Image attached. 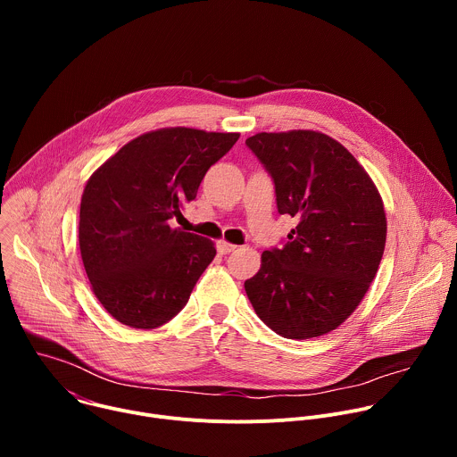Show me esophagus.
Listing matches in <instances>:
<instances>
[{"label":"esophagus","instance_id":"34e87169","mask_svg":"<svg viewBox=\"0 0 457 457\" xmlns=\"http://www.w3.org/2000/svg\"><path fill=\"white\" fill-rule=\"evenodd\" d=\"M217 249H219L220 254H228V253L235 251L237 245H235V244H229V242H226V240H220V242L217 244Z\"/></svg>","mask_w":457,"mask_h":457}]
</instances>
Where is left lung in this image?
Wrapping results in <instances>:
<instances>
[{
	"mask_svg": "<svg viewBox=\"0 0 457 457\" xmlns=\"http://www.w3.org/2000/svg\"><path fill=\"white\" fill-rule=\"evenodd\" d=\"M247 148L275 182L280 215L296 228L245 280L247 298L268 328L289 340L331 333L360 305L379 268L386 219L360 162L312 129L256 134Z\"/></svg>",
	"mask_w": 457,
	"mask_h": 457,
	"instance_id": "left-lung-1",
	"label": "left lung"
}]
</instances>
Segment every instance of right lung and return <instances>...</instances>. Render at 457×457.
<instances>
[{"instance_id":"right-lung-1","label":"right lung","mask_w":457,"mask_h":457,"mask_svg":"<svg viewBox=\"0 0 457 457\" xmlns=\"http://www.w3.org/2000/svg\"><path fill=\"white\" fill-rule=\"evenodd\" d=\"M238 137L161 128L124 145L88 179L79 249L94 295L117 321L155 329L187 303L217 249L171 220Z\"/></svg>"}]
</instances>
